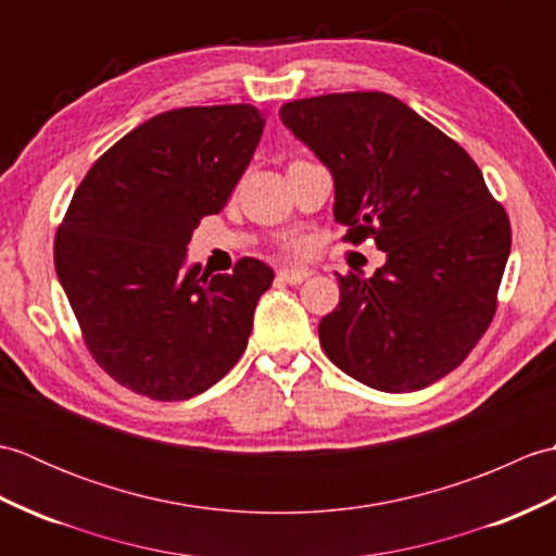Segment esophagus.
<instances>
[{"label": "esophagus", "mask_w": 556, "mask_h": 556, "mask_svg": "<svg viewBox=\"0 0 556 556\" xmlns=\"http://www.w3.org/2000/svg\"><path fill=\"white\" fill-rule=\"evenodd\" d=\"M311 277V269H305V267H285V269H279V279L281 281H287V285H303L305 279Z\"/></svg>", "instance_id": "esophagus-1"}]
</instances>
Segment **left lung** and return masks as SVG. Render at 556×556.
<instances>
[{
	"instance_id": "left-lung-1",
	"label": "left lung",
	"mask_w": 556,
	"mask_h": 556,
	"mask_svg": "<svg viewBox=\"0 0 556 556\" xmlns=\"http://www.w3.org/2000/svg\"><path fill=\"white\" fill-rule=\"evenodd\" d=\"M279 116L332 172L344 241L387 253L372 277L339 275L337 311L317 327L327 358L380 392L437 382L497 311L506 210L456 140L387 92L293 100Z\"/></svg>"
}]
</instances>
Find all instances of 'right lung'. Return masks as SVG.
<instances>
[{"mask_svg": "<svg viewBox=\"0 0 556 556\" xmlns=\"http://www.w3.org/2000/svg\"><path fill=\"white\" fill-rule=\"evenodd\" d=\"M263 128L253 104L157 114L116 140L71 198L54 239L56 277L90 356L136 394L191 399L248 346L275 271L255 257L215 277L184 263L193 229L227 205Z\"/></svg>", "mask_w": 556, "mask_h": 556, "instance_id": "right-lung-1", "label": "right lung"}]
</instances>
